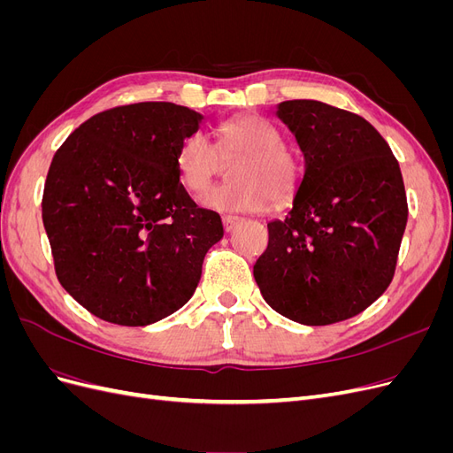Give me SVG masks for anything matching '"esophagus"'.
Segmentation results:
<instances>
[{"mask_svg":"<svg viewBox=\"0 0 453 453\" xmlns=\"http://www.w3.org/2000/svg\"><path fill=\"white\" fill-rule=\"evenodd\" d=\"M242 221V219L238 215H225L223 217V225H225V230L230 232L232 228H234L238 223Z\"/></svg>","mask_w":453,"mask_h":453,"instance_id":"34e87169","label":"esophagus"}]
</instances>
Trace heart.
Masks as SVG:
<instances>
[{
	"label": "heart",
	"mask_w": 453,
	"mask_h": 453,
	"mask_svg": "<svg viewBox=\"0 0 453 453\" xmlns=\"http://www.w3.org/2000/svg\"><path fill=\"white\" fill-rule=\"evenodd\" d=\"M217 143L205 132L188 134L177 147L175 170L180 183L195 198L203 196L234 162L232 181L215 188L203 203L217 211H260L273 198L289 202L300 183V158L283 143V134L257 115L221 122Z\"/></svg>",
	"instance_id": "obj_1"
}]
</instances>
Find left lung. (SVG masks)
<instances>
[{"label":"left lung","mask_w":453,"mask_h":453,"mask_svg":"<svg viewBox=\"0 0 453 453\" xmlns=\"http://www.w3.org/2000/svg\"><path fill=\"white\" fill-rule=\"evenodd\" d=\"M276 115L304 155L293 210L268 223L253 276L287 319L331 325L361 313L388 289L408 221L399 162L363 117L315 100Z\"/></svg>","instance_id":"left-lung-1"}]
</instances>
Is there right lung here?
Listing matches in <instances>:
<instances>
[{
	"label": "right lung",
	"instance_id": "right-lung-1",
	"mask_svg": "<svg viewBox=\"0 0 453 453\" xmlns=\"http://www.w3.org/2000/svg\"><path fill=\"white\" fill-rule=\"evenodd\" d=\"M202 119L170 102L119 105L83 122L54 155L41 202L54 270L96 318L143 326L193 296L225 232L175 170L177 147Z\"/></svg>",
	"mask_w": 453,
	"mask_h": 453
}]
</instances>
